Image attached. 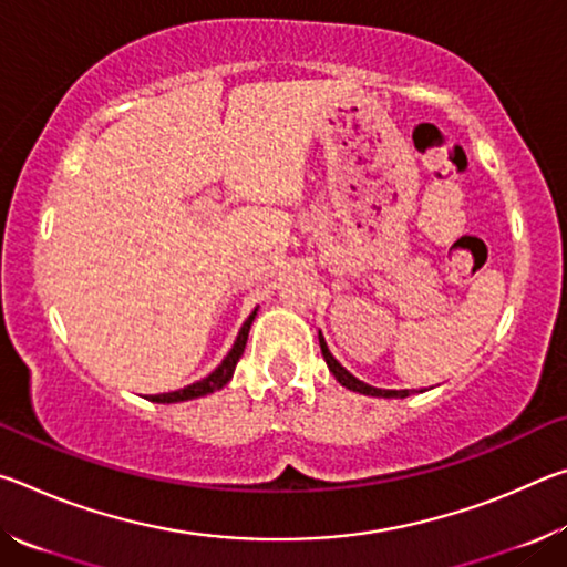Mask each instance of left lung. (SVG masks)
Instances as JSON below:
<instances>
[{"label":"left lung","instance_id":"1","mask_svg":"<svg viewBox=\"0 0 567 567\" xmlns=\"http://www.w3.org/2000/svg\"><path fill=\"white\" fill-rule=\"evenodd\" d=\"M320 350H322V358L324 362H328L330 372L334 375V380L340 382V385H344L352 392H360V395H372V398H408V390H382V388H372L368 385V382L358 380L354 375H350L348 370L342 368V364L332 358V352L328 350V342H324V338L320 334Z\"/></svg>","mask_w":567,"mask_h":567}]
</instances>
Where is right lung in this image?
Segmentation results:
<instances>
[{"mask_svg":"<svg viewBox=\"0 0 567 567\" xmlns=\"http://www.w3.org/2000/svg\"><path fill=\"white\" fill-rule=\"evenodd\" d=\"M255 315H257V310L245 320L243 330H239L237 340H235V344H233V350L227 352V358H225L223 362H219L217 368H215L213 372H209L207 378L192 382V385L182 388V390H175V392H162V395H152L150 400H152V402H185V400L205 398V395H209V392L225 388L227 382H229V378H233V372H235V368H237L239 358H243L245 344H247V334H249V324H252Z\"/></svg>","mask_w":567,"mask_h":567,"instance_id":"obj_1","label":"right lung"}]
</instances>
